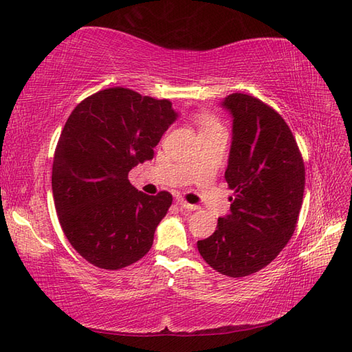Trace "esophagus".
<instances>
[{
	"label": "esophagus",
	"instance_id": "obj_1",
	"mask_svg": "<svg viewBox=\"0 0 352 352\" xmlns=\"http://www.w3.org/2000/svg\"><path fill=\"white\" fill-rule=\"evenodd\" d=\"M176 203L181 206V208H184V209H186V210H197L199 208H197L195 204H191V203H188L186 200H184L182 197H177L176 199Z\"/></svg>",
	"mask_w": 352,
	"mask_h": 352
}]
</instances>
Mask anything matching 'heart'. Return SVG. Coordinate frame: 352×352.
Listing matches in <instances>:
<instances>
[{"mask_svg":"<svg viewBox=\"0 0 352 352\" xmlns=\"http://www.w3.org/2000/svg\"><path fill=\"white\" fill-rule=\"evenodd\" d=\"M199 125H200V131H208V130H213V128H218L219 122L212 115H201L199 118Z\"/></svg>","mask_w":352,"mask_h":352,"instance_id":"b5f03b06","label":"heart"}]
</instances>
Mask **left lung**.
Returning a JSON list of instances; mask_svg holds the SVG:
<instances>
[{
  "label": "left lung",
  "instance_id": "obj_1",
  "mask_svg": "<svg viewBox=\"0 0 352 352\" xmlns=\"http://www.w3.org/2000/svg\"><path fill=\"white\" fill-rule=\"evenodd\" d=\"M233 116L226 181L230 213L197 242L203 260L230 278L261 270L293 236L303 203L305 162L289 126L275 109L248 94L228 96Z\"/></svg>",
  "mask_w": 352,
  "mask_h": 352
}]
</instances>
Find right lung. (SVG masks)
Returning a JSON list of instances; mask_svg holds the SVG:
<instances>
[{"label": "right lung", "mask_w": 352, "mask_h": 352, "mask_svg": "<svg viewBox=\"0 0 352 352\" xmlns=\"http://www.w3.org/2000/svg\"><path fill=\"white\" fill-rule=\"evenodd\" d=\"M171 101L109 88L85 98L68 116L54 155L52 191L68 242L100 269L143 258L173 197L148 195L128 181L176 121Z\"/></svg>", "instance_id": "1"}]
</instances>
